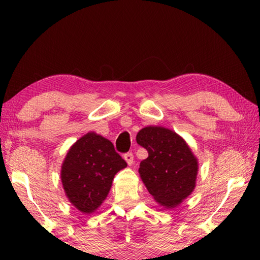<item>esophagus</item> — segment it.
<instances>
[{
	"label": "esophagus",
	"mask_w": 260,
	"mask_h": 260,
	"mask_svg": "<svg viewBox=\"0 0 260 260\" xmlns=\"http://www.w3.org/2000/svg\"><path fill=\"white\" fill-rule=\"evenodd\" d=\"M124 159H125L126 163L129 166H131L134 163V155L133 152H126V154H124Z\"/></svg>",
	"instance_id": "obj_1"
}]
</instances>
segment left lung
<instances>
[{
    "mask_svg": "<svg viewBox=\"0 0 260 260\" xmlns=\"http://www.w3.org/2000/svg\"><path fill=\"white\" fill-rule=\"evenodd\" d=\"M136 141L148 151L138 169L148 191L161 205L175 207L194 189L197 158L186 142L166 127H144Z\"/></svg>",
    "mask_w": 260,
    "mask_h": 260,
    "instance_id": "8db88e82",
    "label": "left lung"
}]
</instances>
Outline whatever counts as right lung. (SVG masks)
Instances as JSON below:
<instances>
[{
    "mask_svg": "<svg viewBox=\"0 0 260 260\" xmlns=\"http://www.w3.org/2000/svg\"><path fill=\"white\" fill-rule=\"evenodd\" d=\"M125 167L111 142L88 133L67 152L61 169L63 189L79 211L92 213L108 197L116 173Z\"/></svg>",
    "mask_w": 260,
    "mask_h": 260,
    "instance_id": "obj_1",
    "label": "right lung"
}]
</instances>
